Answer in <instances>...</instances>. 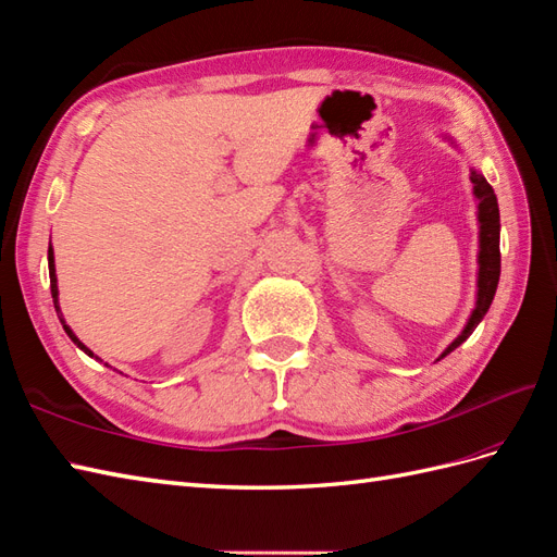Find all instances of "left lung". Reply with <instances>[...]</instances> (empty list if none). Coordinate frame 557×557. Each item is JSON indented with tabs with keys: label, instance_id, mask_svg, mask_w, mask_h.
Segmentation results:
<instances>
[{
	"label": "left lung",
	"instance_id": "1",
	"mask_svg": "<svg viewBox=\"0 0 557 557\" xmlns=\"http://www.w3.org/2000/svg\"><path fill=\"white\" fill-rule=\"evenodd\" d=\"M444 139L449 141L454 148H458V144L454 141V137L444 134ZM470 182H472V196L478 200V290H474V307L470 311V317L463 325V331L458 333L456 341L446 347L440 359H444L446 355H451L456 347L463 345L468 337L472 335V331L478 329L480 321L484 319L486 311H490L494 295L498 288V276H500V250H498V240H500V216H498V200L494 188L490 186V182L484 180V174L480 170L470 168ZM437 359V361H440Z\"/></svg>",
	"mask_w": 557,
	"mask_h": 557
}]
</instances>
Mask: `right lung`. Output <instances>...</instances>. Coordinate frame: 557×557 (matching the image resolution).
<instances>
[{
	"instance_id": "1",
	"label": "right lung",
	"mask_w": 557,
	"mask_h": 557,
	"mask_svg": "<svg viewBox=\"0 0 557 557\" xmlns=\"http://www.w3.org/2000/svg\"><path fill=\"white\" fill-rule=\"evenodd\" d=\"M47 260H49V278H51V297H53V307H57V314H59V321H61V325H63V331L67 333V337H71V341L85 351L87 357H91V359H97V361H101L97 355H94V351L79 341V337L73 333V329L71 325L65 323V319H63V311H61V305H59V281H57V264H53V248L49 246V255H47ZM108 366V363H106Z\"/></svg>"
}]
</instances>
